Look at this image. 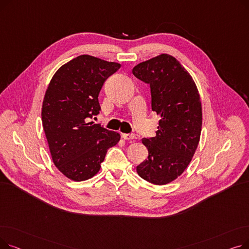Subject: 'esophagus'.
Masks as SVG:
<instances>
[{"instance_id":"1","label":"esophagus","mask_w":249,"mask_h":249,"mask_svg":"<svg viewBox=\"0 0 249 249\" xmlns=\"http://www.w3.org/2000/svg\"><path fill=\"white\" fill-rule=\"evenodd\" d=\"M122 138L125 140H133L136 138L135 134H129V133H123Z\"/></svg>"}]
</instances>
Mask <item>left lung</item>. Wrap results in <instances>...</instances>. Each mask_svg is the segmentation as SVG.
Instances as JSON below:
<instances>
[{
	"mask_svg": "<svg viewBox=\"0 0 249 249\" xmlns=\"http://www.w3.org/2000/svg\"><path fill=\"white\" fill-rule=\"evenodd\" d=\"M132 72L150 86L151 109L160 116L156 136L142 139L148 158L136 171L143 179L162 186L184 173L198 147L200 95L190 73L169 54L143 61Z\"/></svg>",
	"mask_w": 249,
	"mask_h": 249,
	"instance_id": "8db88e82",
	"label": "left lung"
}]
</instances>
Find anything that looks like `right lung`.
<instances>
[{"mask_svg": "<svg viewBox=\"0 0 249 249\" xmlns=\"http://www.w3.org/2000/svg\"><path fill=\"white\" fill-rule=\"evenodd\" d=\"M90 55H80L52 76L42 105V125L52 160L65 177L82 181L93 178L120 134L89 122L101 111L100 90L120 69Z\"/></svg>", "mask_w": 249, "mask_h": 249, "instance_id": "add662e5", "label": "right lung"}]
</instances>
